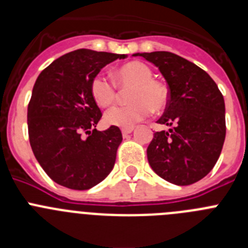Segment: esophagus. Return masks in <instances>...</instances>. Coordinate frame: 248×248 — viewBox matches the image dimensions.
I'll use <instances>...</instances> for the list:
<instances>
[{"label": "esophagus", "instance_id": "34e87169", "mask_svg": "<svg viewBox=\"0 0 248 248\" xmlns=\"http://www.w3.org/2000/svg\"><path fill=\"white\" fill-rule=\"evenodd\" d=\"M134 130V129L133 128H126V129H122V134H123V137H126V135L128 134H130L131 131Z\"/></svg>", "mask_w": 248, "mask_h": 248}]
</instances>
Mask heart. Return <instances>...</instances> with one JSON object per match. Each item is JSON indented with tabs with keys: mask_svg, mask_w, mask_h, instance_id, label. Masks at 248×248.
<instances>
[{
	"mask_svg": "<svg viewBox=\"0 0 248 248\" xmlns=\"http://www.w3.org/2000/svg\"><path fill=\"white\" fill-rule=\"evenodd\" d=\"M154 73L148 64L139 61L129 62L115 72L118 84L129 92V105L114 107L104 114L105 124L119 128H133L146 119L151 110L161 111L169 103V91L164 83L153 79ZM91 94L95 104L107 108L117 100V88L103 74H97L91 80Z\"/></svg>",
	"mask_w": 248,
	"mask_h": 248,
	"instance_id": "1",
	"label": "heart"
}]
</instances>
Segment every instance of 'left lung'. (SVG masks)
<instances>
[{
  "instance_id": "8db88e82",
  "label": "left lung",
  "mask_w": 248,
  "mask_h": 248,
  "mask_svg": "<svg viewBox=\"0 0 248 248\" xmlns=\"http://www.w3.org/2000/svg\"><path fill=\"white\" fill-rule=\"evenodd\" d=\"M159 68L169 85V103L146 154L151 169L175 185H191L209 174L222 150L225 100L203 69L171 52L135 53Z\"/></svg>"
}]
</instances>
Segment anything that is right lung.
<instances>
[{
    "label": "right lung",
    "mask_w": 248,
    "mask_h": 248,
    "mask_svg": "<svg viewBox=\"0 0 248 248\" xmlns=\"http://www.w3.org/2000/svg\"><path fill=\"white\" fill-rule=\"evenodd\" d=\"M124 58L126 54L77 49L37 78L27 110L28 135L37 161L54 183L88 190L114 168L122 131L95 129L102 113L89 85L103 67Z\"/></svg>",
    "instance_id": "1"
}]
</instances>
